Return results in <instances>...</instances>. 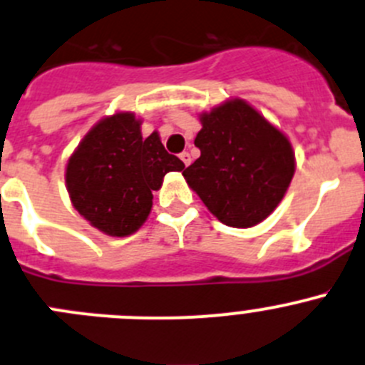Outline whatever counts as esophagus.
<instances>
[{
    "label": "esophagus",
    "mask_w": 365,
    "mask_h": 365,
    "mask_svg": "<svg viewBox=\"0 0 365 365\" xmlns=\"http://www.w3.org/2000/svg\"><path fill=\"white\" fill-rule=\"evenodd\" d=\"M180 160H182L185 165H189L190 162H192V158H190L189 151H183V153H180Z\"/></svg>",
    "instance_id": "esophagus-1"
}]
</instances>
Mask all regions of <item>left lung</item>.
<instances>
[{"mask_svg":"<svg viewBox=\"0 0 365 365\" xmlns=\"http://www.w3.org/2000/svg\"><path fill=\"white\" fill-rule=\"evenodd\" d=\"M196 135L201 155L183 171L208 210L226 226L250 228L264 221L294 176L287 137L242 100L201 114Z\"/></svg>","mask_w":365,"mask_h":365,"instance_id":"obj_1","label":"left lung"}]
</instances>
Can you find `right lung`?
Wrapping results in <instances>:
<instances>
[{"instance_id": "add662e5", "label": "right lung", "mask_w": 365, "mask_h": 365, "mask_svg": "<svg viewBox=\"0 0 365 365\" xmlns=\"http://www.w3.org/2000/svg\"><path fill=\"white\" fill-rule=\"evenodd\" d=\"M183 162L168 153L157 132L144 139L140 121L118 112L94 126L71 155L66 183L73 207L94 228L112 237L137 232L168 173Z\"/></svg>"}]
</instances>
